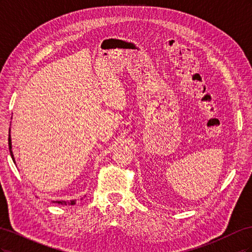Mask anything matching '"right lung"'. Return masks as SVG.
Wrapping results in <instances>:
<instances>
[{
    "label": "right lung",
    "mask_w": 252,
    "mask_h": 252,
    "mask_svg": "<svg viewBox=\"0 0 252 252\" xmlns=\"http://www.w3.org/2000/svg\"><path fill=\"white\" fill-rule=\"evenodd\" d=\"M8 146H9V152H10V156L12 161L16 164V159H14L13 157V152H12V146H11V136H10V129H9V134H8ZM77 200H71V201H53V203H58L60 205H74Z\"/></svg>",
    "instance_id": "1"
}]
</instances>
